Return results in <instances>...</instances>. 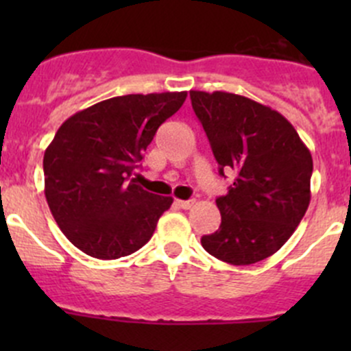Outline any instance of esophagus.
Instances as JSON below:
<instances>
[{"mask_svg": "<svg viewBox=\"0 0 351 351\" xmlns=\"http://www.w3.org/2000/svg\"><path fill=\"white\" fill-rule=\"evenodd\" d=\"M193 204H195V202L193 200H176V205H178L180 208H192L193 207Z\"/></svg>", "mask_w": 351, "mask_h": 351, "instance_id": "esophagus-1", "label": "esophagus"}]
</instances>
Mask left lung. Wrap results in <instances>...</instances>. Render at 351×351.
<instances>
[{
    "mask_svg": "<svg viewBox=\"0 0 351 351\" xmlns=\"http://www.w3.org/2000/svg\"><path fill=\"white\" fill-rule=\"evenodd\" d=\"M192 107L219 162L234 183L215 200L221 226L202 238L212 256L253 265L277 253L311 202L313 156L277 110L228 91H190Z\"/></svg>",
    "mask_w": 351,
    "mask_h": 351,
    "instance_id": "obj_1",
    "label": "left lung"
}]
</instances>
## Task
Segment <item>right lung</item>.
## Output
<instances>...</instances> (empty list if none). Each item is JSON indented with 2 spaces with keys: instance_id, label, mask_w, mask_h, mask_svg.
Instances as JSON below:
<instances>
[{
  "instance_id": "obj_1",
  "label": "right lung",
  "mask_w": 351,
  "mask_h": 351,
  "mask_svg": "<svg viewBox=\"0 0 351 351\" xmlns=\"http://www.w3.org/2000/svg\"><path fill=\"white\" fill-rule=\"evenodd\" d=\"M185 98L186 91L108 98L59 127L44 154V192L77 250L115 260L149 241L173 198L146 192L130 176L158 127Z\"/></svg>"
}]
</instances>
